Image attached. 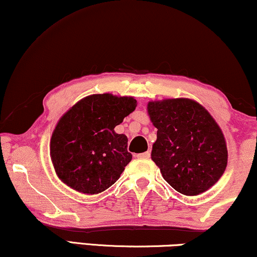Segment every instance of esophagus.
Returning <instances> with one entry per match:
<instances>
[{
	"label": "esophagus",
	"mask_w": 257,
	"mask_h": 257,
	"mask_svg": "<svg viewBox=\"0 0 257 257\" xmlns=\"http://www.w3.org/2000/svg\"><path fill=\"white\" fill-rule=\"evenodd\" d=\"M136 157L139 158V159H145V158H150V157H151V153H150V151H147V152L137 154Z\"/></svg>",
	"instance_id": "obj_1"
}]
</instances>
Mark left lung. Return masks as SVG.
Segmentation results:
<instances>
[{"instance_id": "1", "label": "left lung", "mask_w": 257, "mask_h": 257, "mask_svg": "<svg viewBox=\"0 0 257 257\" xmlns=\"http://www.w3.org/2000/svg\"><path fill=\"white\" fill-rule=\"evenodd\" d=\"M147 110L158 128L151 157L165 180L185 195L212 187L226 170L228 152L208 111L187 98L150 101Z\"/></svg>"}]
</instances>
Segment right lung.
<instances>
[{
	"label": "right lung",
	"instance_id": "right-lung-1",
	"mask_svg": "<svg viewBox=\"0 0 257 257\" xmlns=\"http://www.w3.org/2000/svg\"><path fill=\"white\" fill-rule=\"evenodd\" d=\"M132 97L92 94L59 119L50 142L56 174L75 191L97 194L118 180L132 159L127 137L114 127L136 110Z\"/></svg>",
	"mask_w": 257,
	"mask_h": 257
}]
</instances>
